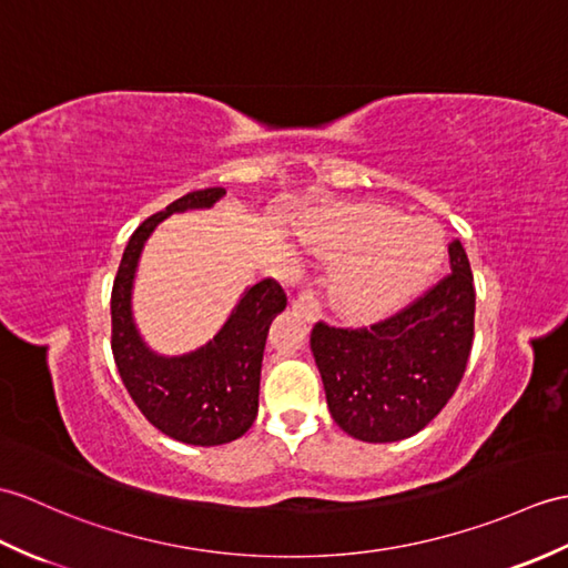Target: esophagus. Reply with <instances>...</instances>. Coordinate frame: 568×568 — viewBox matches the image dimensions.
<instances>
[{"instance_id":"34e87169","label":"esophagus","mask_w":568,"mask_h":568,"mask_svg":"<svg viewBox=\"0 0 568 568\" xmlns=\"http://www.w3.org/2000/svg\"><path fill=\"white\" fill-rule=\"evenodd\" d=\"M293 310H297L307 322H316L322 316V305L312 290H302L297 297L293 300Z\"/></svg>"}]
</instances>
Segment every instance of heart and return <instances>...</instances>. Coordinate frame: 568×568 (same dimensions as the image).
<instances>
[{
  "label": "heart",
  "instance_id": "heart-1",
  "mask_svg": "<svg viewBox=\"0 0 568 568\" xmlns=\"http://www.w3.org/2000/svg\"><path fill=\"white\" fill-rule=\"evenodd\" d=\"M305 240L314 252L341 261L334 300L358 320L397 310L426 285L445 254L438 224L385 205L326 210L310 222Z\"/></svg>",
  "mask_w": 568,
  "mask_h": 568
}]
</instances>
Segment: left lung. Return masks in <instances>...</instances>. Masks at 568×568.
Returning a JSON list of instances; mask_svg holds the SVG:
<instances>
[{
    "instance_id": "obj_1",
    "label": "left lung",
    "mask_w": 568,
    "mask_h": 568,
    "mask_svg": "<svg viewBox=\"0 0 568 568\" xmlns=\"http://www.w3.org/2000/svg\"><path fill=\"white\" fill-rule=\"evenodd\" d=\"M450 273L387 320L361 328L316 322L312 353L336 424L365 443L412 438L450 402L471 353L474 275L463 244Z\"/></svg>"
}]
</instances>
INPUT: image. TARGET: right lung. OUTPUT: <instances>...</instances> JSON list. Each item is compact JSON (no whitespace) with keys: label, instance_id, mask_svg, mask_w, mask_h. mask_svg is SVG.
Returning <instances> with one entry per match:
<instances>
[{"label":"right lung","instance_id":"right-lung-1","mask_svg":"<svg viewBox=\"0 0 568 568\" xmlns=\"http://www.w3.org/2000/svg\"><path fill=\"white\" fill-rule=\"evenodd\" d=\"M222 195L224 189L191 191L144 220L130 236L111 293V348L128 394L154 428L203 447L232 443L252 428L258 414L263 348L271 322L287 305L285 290L273 278L252 285L213 341L176 358L144 346L130 295L142 246L156 224L183 210L215 205Z\"/></svg>","mask_w":568,"mask_h":568}]
</instances>
